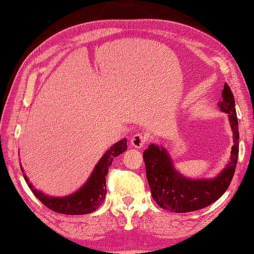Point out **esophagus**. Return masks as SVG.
<instances>
[{"instance_id":"1","label":"esophagus","mask_w":254,"mask_h":254,"mask_svg":"<svg viewBox=\"0 0 254 254\" xmlns=\"http://www.w3.org/2000/svg\"><path fill=\"white\" fill-rule=\"evenodd\" d=\"M130 142H131V145L135 148H142L145 145V143L147 142V137L146 135L142 133H135L131 137H130Z\"/></svg>"}]
</instances>
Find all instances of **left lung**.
Returning <instances> with one entry per match:
<instances>
[{
	"instance_id": "1",
	"label": "left lung",
	"mask_w": 254,
	"mask_h": 254,
	"mask_svg": "<svg viewBox=\"0 0 254 254\" xmlns=\"http://www.w3.org/2000/svg\"><path fill=\"white\" fill-rule=\"evenodd\" d=\"M218 106L222 112L228 113L234 144L229 163L215 178L193 180L184 177L174 167L173 160L163 146L150 144L143 152L151 196L162 209L175 213L203 209L218 200L231 183L238 159L240 133L234 96L227 83Z\"/></svg>"
}]
</instances>
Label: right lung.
<instances>
[{
  "mask_svg": "<svg viewBox=\"0 0 254 254\" xmlns=\"http://www.w3.org/2000/svg\"><path fill=\"white\" fill-rule=\"evenodd\" d=\"M126 149L127 139L121 140L118 143L113 144L104 153L101 160L98 161L88 181L75 193L64 197H52L45 195L42 191L36 190L33 187V184L29 182L25 174H23V177H24L28 188L32 190L34 195L50 210L66 215L89 214L97 210L99 205H102L104 202L107 194L106 177L108 174V168L112 163L113 158L126 151ZM20 166L21 171L24 173L22 165Z\"/></svg>",
  "mask_w": 254,
  "mask_h": 254,
  "instance_id": "1",
  "label": "right lung"
}]
</instances>
